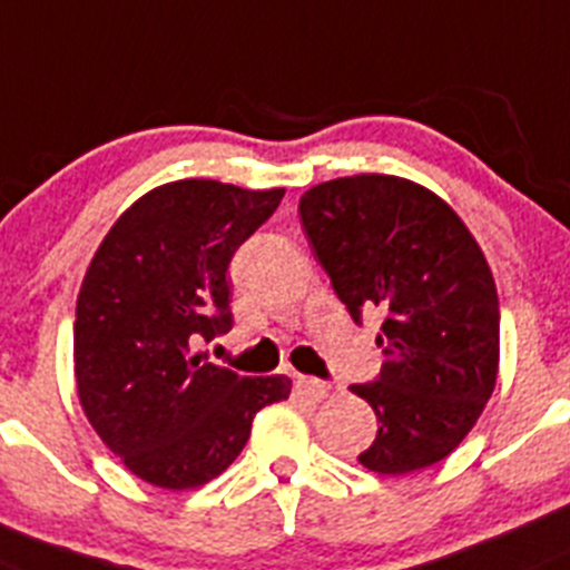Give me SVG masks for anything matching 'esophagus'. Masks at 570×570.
I'll return each instance as SVG.
<instances>
[{"instance_id":"34e87169","label":"esophagus","mask_w":570,"mask_h":570,"mask_svg":"<svg viewBox=\"0 0 570 570\" xmlns=\"http://www.w3.org/2000/svg\"><path fill=\"white\" fill-rule=\"evenodd\" d=\"M296 392L302 394V397H307V400H322V397H327V392H330V386L327 383H322V381H316V377H305V375H299L296 377Z\"/></svg>"}]
</instances>
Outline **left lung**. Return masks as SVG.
Listing matches in <instances>:
<instances>
[{"instance_id":"8db88e82","label":"left lung","mask_w":570,"mask_h":570,"mask_svg":"<svg viewBox=\"0 0 570 570\" xmlns=\"http://www.w3.org/2000/svg\"><path fill=\"white\" fill-rule=\"evenodd\" d=\"M299 218L350 316H383L381 377L350 386L381 422L357 462L381 475L442 462L498 381L501 311L484 252L448 200L386 173L316 184Z\"/></svg>"}]
</instances>
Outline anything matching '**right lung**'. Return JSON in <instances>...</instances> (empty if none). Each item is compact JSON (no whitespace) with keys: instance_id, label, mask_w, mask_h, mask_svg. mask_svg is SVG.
I'll list each match as a JSON object with an SVG mask.
<instances>
[{"instance_id":"obj_1","label":"right lung","mask_w":570,"mask_h":570,"mask_svg":"<svg viewBox=\"0 0 570 570\" xmlns=\"http://www.w3.org/2000/svg\"><path fill=\"white\" fill-rule=\"evenodd\" d=\"M285 189L181 178L137 198L97 246L75 307V381L86 420L137 479L195 490L224 473L254 414L288 400L285 375L200 363L198 338L232 327V254Z\"/></svg>"}]
</instances>
